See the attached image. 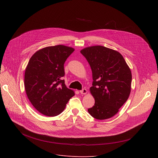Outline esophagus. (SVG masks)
<instances>
[{
    "mask_svg": "<svg viewBox=\"0 0 158 158\" xmlns=\"http://www.w3.org/2000/svg\"><path fill=\"white\" fill-rule=\"evenodd\" d=\"M80 93H81V94H86L87 93V90H86V89L83 88L82 89L80 90Z\"/></svg>",
    "mask_w": 158,
    "mask_h": 158,
    "instance_id": "34e87169",
    "label": "esophagus"
}]
</instances>
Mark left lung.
Listing matches in <instances>:
<instances>
[{"label":"left lung","instance_id":"8db88e82","mask_svg":"<svg viewBox=\"0 0 158 158\" xmlns=\"http://www.w3.org/2000/svg\"><path fill=\"white\" fill-rule=\"evenodd\" d=\"M92 72L90 92L94 106L88 110L98 120L110 118L129 98L132 81L131 72L123 56L117 51L103 46H92L81 51Z\"/></svg>","mask_w":158,"mask_h":158}]
</instances>
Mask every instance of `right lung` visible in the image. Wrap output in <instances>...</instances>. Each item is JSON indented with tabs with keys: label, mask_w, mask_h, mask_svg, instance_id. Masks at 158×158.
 Segmentation results:
<instances>
[{
	"label": "right lung",
	"mask_w": 158,
	"mask_h": 158,
	"mask_svg": "<svg viewBox=\"0 0 158 158\" xmlns=\"http://www.w3.org/2000/svg\"><path fill=\"white\" fill-rule=\"evenodd\" d=\"M73 51V48L62 45L47 47L29 60L25 72V89L31 103L44 115L60 114L75 95L62 79L64 62Z\"/></svg>",
	"instance_id": "right-lung-1"
}]
</instances>
